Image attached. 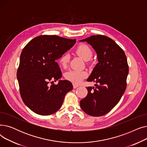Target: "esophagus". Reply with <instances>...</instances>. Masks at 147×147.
I'll return each mask as SVG.
<instances>
[{
	"label": "esophagus",
	"mask_w": 147,
	"mask_h": 147,
	"mask_svg": "<svg viewBox=\"0 0 147 147\" xmlns=\"http://www.w3.org/2000/svg\"><path fill=\"white\" fill-rule=\"evenodd\" d=\"M78 87H79V85H78V84H73V88L74 89H76Z\"/></svg>",
	"instance_id": "1"
}]
</instances>
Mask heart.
<instances>
[{"mask_svg": "<svg viewBox=\"0 0 147 147\" xmlns=\"http://www.w3.org/2000/svg\"><path fill=\"white\" fill-rule=\"evenodd\" d=\"M76 53L84 61L89 60L92 56V51L89 46L85 44L80 45L76 49ZM69 60L68 54H64L59 59V64L61 67H67ZM87 76L85 71L69 70L65 73V78L74 83L78 84Z\"/></svg>", "mask_w": 147, "mask_h": 147, "instance_id": "1", "label": "heart"}]
</instances>
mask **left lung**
Returning a JSON list of instances; mask_svg holds the SVG:
<instances>
[{"mask_svg": "<svg viewBox=\"0 0 147 147\" xmlns=\"http://www.w3.org/2000/svg\"><path fill=\"white\" fill-rule=\"evenodd\" d=\"M79 42L92 46L98 61L86 80L96 83L95 87L86 88L88 93L80 101V108L91 116H102L118 104L125 91L129 73L126 56L116 43L105 36H92Z\"/></svg>", "mask_w": 147, "mask_h": 147, "instance_id": "left-lung-1", "label": "left lung"}]
</instances>
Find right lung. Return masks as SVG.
Returning <instances> with one entry per match:
<instances>
[{
	"label": "right lung",
	"instance_id": "right-lung-1",
	"mask_svg": "<svg viewBox=\"0 0 147 147\" xmlns=\"http://www.w3.org/2000/svg\"><path fill=\"white\" fill-rule=\"evenodd\" d=\"M76 40L57 36L43 35L34 38L22 49L17 78L21 96L34 113L48 115L57 112L67 92L73 89L68 80L48 86L51 80L61 79L62 73L56 60L76 43Z\"/></svg>",
	"mask_w": 147,
	"mask_h": 147
}]
</instances>
